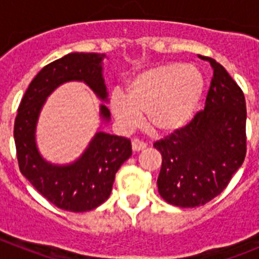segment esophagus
Here are the masks:
<instances>
[{
	"label": "esophagus",
	"instance_id": "1",
	"mask_svg": "<svg viewBox=\"0 0 259 259\" xmlns=\"http://www.w3.org/2000/svg\"><path fill=\"white\" fill-rule=\"evenodd\" d=\"M146 148V144L143 143L141 140H139V139H134L132 140V150L134 152H140V150L145 149Z\"/></svg>",
	"mask_w": 259,
	"mask_h": 259
}]
</instances>
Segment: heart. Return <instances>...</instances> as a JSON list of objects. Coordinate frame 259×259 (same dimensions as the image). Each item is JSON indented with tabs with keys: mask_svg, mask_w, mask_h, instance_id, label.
I'll return each instance as SVG.
<instances>
[{
	"mask_svg": "<svg viewBox=\"0 0 259 259\" xmlns=\"http://www.w3.org/2000/svg\"><path fill=\"white\" fill-rule=\"evenodd\" d=\"M203 77L192 65L167 63L144 70L127 84L125 95L114 92L110 110L124 130H132L144 114L155 134H171L193 116L203 93Z\"/></svg>",
	"mask_w": 259,
	"mask_h": 259,
	"instance_id": "1",
	"label": "heart"
}]
</instances>
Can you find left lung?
I'll return each mask as SVG.
<instances>
[{
  "label": "left lung",
  "instance_id": "left-lung-1",
  "mask_svg": "<svg viewBox=\"0 0 259 259\" xmlns=\"http://www.w3.org/2000/svg\"><path fill=\"white\" fill-rule=\"evenodd\" d=\"M205 109L185 127L155 141L162 154L158 192L179 207L205 205L223 192L245 159L246 106L241 88L215 59Z\"/></svg>",
  "mask_w": 259,
  "mask_h": 259
}]
</instances>
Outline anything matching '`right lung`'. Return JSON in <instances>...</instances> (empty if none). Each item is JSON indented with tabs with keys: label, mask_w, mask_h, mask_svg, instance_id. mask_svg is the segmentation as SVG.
I'll return each mask as SVG.
<instances>
[{
	"label": "right lung",
	"mask_w": 259,
	"mask_h": 259,
	"mask_svg": "<svg viewBox=\"0 0 259 259\" xmlns=\"http://www.w3.org/2000/svg\"><path fill=\"white\" fill-rule=\"evenodd\" d=\"M105 57L98 53H70L52 62L32 80L18 107L14 140L20 172L49 202L67 211H89L109 198L116 171L132 155L131 141L97 131L76 161L50 163L36 144L38 116L47 98L67 81H83L107 102L102 75ZM100 116L104 122L110 120L106 105L100 106Z\"/></svg>",
	"instance_id": "1"
}]
</instances>
